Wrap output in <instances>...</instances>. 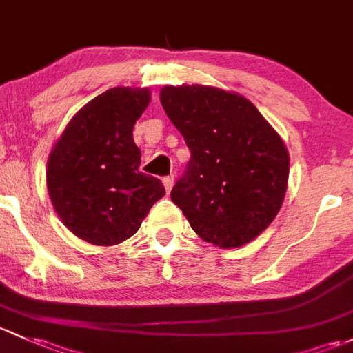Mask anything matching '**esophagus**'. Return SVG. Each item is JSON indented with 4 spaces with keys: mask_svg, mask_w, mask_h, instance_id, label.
<instances>
[{
    "mask_svg": "<svg viewBox=\"0 0 353 353\" xmlns=\"http://www.w3.org/2000/svg\"><path fill=\"white\" fill-rule=\"evenodd\" d=\"M163 185H165V188H166V194H170V192H172V188H173V185H175V176H173V175L165 176V178H163Z\"/></svg>",
    "mask_w": 353,
    "mask_h": 353,
    "instance_id": "34e87169",
    "label": "esophagus"
}]
</instances>
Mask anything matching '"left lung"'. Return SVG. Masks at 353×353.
Masks as SVG:
<instances>
[{
    "label": "left lung",
    "instance_id": "8db88e82",
    "mask_svg": "<svg viewBox=\"0 0 353 353\" xmlns=\"http://www.w3.org/2000/svg\"><path fill=\"white\" fill-rule=\"evenodd\" d=\"M159 100L192 154L172 201L203 241L224 250L253 241L285 197L289 151L282 137L236 92L168 85Z\"/></svg>",
    "mask_w": 353,
    "mask_h": 353
}]
</instances>
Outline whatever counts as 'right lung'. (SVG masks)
I'll return each instance as SVG.
<instances>
[{
  "label": "right lung",
  "mask_w": 353,
  "mask_h": 353,
  "mask_svg": "<svg viewBox=\"0 0 353 353\" xmlns=\"http://www.w3.org/2000/svg\"><path fill=\"white\" fill-rule=\"evenodd\" d=\"M151 101L150 88L115 86L79 108L50 150L47 192L64 226L97 246L136 234L165 195L158 178L139 172L134 123Z\"/></svg>",
  "instance_id": "1"
}]
</instances>
